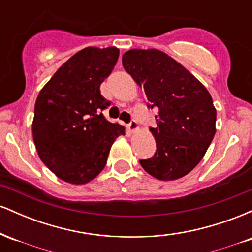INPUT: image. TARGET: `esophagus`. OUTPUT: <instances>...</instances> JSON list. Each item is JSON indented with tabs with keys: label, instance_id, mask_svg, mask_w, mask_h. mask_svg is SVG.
<instances>
[{
	"label": "esophagus",
	"instance_id": "esophagus-1",
	"mask_svg": "<svg viewBox=\"0 0 252 252\" xmlns=\"http://www.w3.org/2000/svg\"><path fill=\"white\" fill-rule=\"evenodd\" d=\"M137 122H136L135 120H131L130 121V123L128 124V129L130 130V131H135L136 129H137Z\"/></svg>",
	"mask_w": 252,
	"mask_h": 252
}]
</instances>
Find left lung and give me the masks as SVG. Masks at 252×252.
<instances>
[{
  "mask_svg": "<svg viewBox=\"0 0 252 252\" xmlns=\"http://www.w3.org/2000/svg\"><path fill=\"white\" fill-rule=\"evenodd\" d=\"M123 67L146 92L149 109H158L152 158L140 160L147 173L169 181L200 162L216 134L217 111L210 92L173 58L158 50H130Z\"/></svg>",
  "mask_w": 252,
  "mask_h": 252,
  "instance_id": "8db88e82",
  "label": "left lung"
}]
</instances>
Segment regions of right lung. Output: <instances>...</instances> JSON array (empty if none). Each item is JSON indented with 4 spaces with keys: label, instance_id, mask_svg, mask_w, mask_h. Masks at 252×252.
I'll return each mask as SVG.
<instances>
[{
    "label": "right lung",
    "instance_id": "1",
    "mask_svg": "<svg viewBox=\"0 0 252 252\" xmlns=\"http://www.w3.org/2000/svg\"><path fill=\"white\" fill-rule=\"evenodd\" d=\"M116 47H86L70 58L43 86L34 108L33 138L37 154L62 180L91 181L105 167L112 143L124 135L109 122L110 105L100 84L116 65Z\"/></svg>",
    "mask_w": 252,
    "mask_h": 252
}]
</instances>
